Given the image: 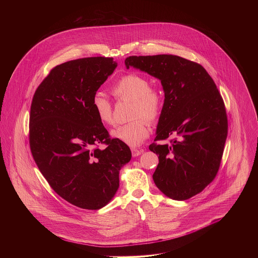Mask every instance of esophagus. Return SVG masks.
I'll use <instances>...</instances> for the list:
<instances>
[{"mask_svg":"<svg viewBox=\"0 0 258 258\" xmlns=\"http://www.w3.org/2000/svg\"><path fill=\"white\" fill-rule=\"evenodd\" d=\"M142 153H143V150H138V149H135V148L132 149V154H133L134 158L140 156Z\"/></svg>","mask_w":258,"mask_h":258,"instance_id":"esophagus-1","label":"esophagus"}]
</instances>
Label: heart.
<instances>
[{
  "label": "heart",
  "instance_id": "b5f03b06",
  "mask_svg": "<svg viewBox=\"0 0 258 258\" xmlns=\"http://www.w3.org/2000/svg\"><path fill=\"white\" fill-rule=\"evenodd\" d=\"M111 94L117 100L132 101L128 123L120 124L111 132V137L132 147L139 146L149 136L146 120L155 122L160 117L163 97L156 88H151L146 77L137 74L123 75L111 88ZM98 120L103 124L113 123V109L110 101L97 94L92 100Z\"/></svg>",
  "mask_w": 258,
  "mask_h": 258
}]
</instances>
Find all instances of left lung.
<instances>
[{
    "label": "left lung",
    "mask_w": 258,
    "mask_h": 258,
    "mask_svg": "<svg viewBox=\"0 0 258 258\" xmlns=\"http://www.w3.org/2000/svg\"><path fill=\"white\" fill-rule=\"evenodd\" d=\"M131 67L158 78L164 102L153 143L159 155L153 179L160 191L174 200L201 192L216 177L227 137V117L221 94L199 63L175 55L131 56Z\"/></svg>",
    "instance_id": "1"
}]
</instances>
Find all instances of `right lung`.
Masks as SVG:
<instances>
[{"instance_id": "1", "label": "right lung", "mask_w": 258, "mask_h": 258, "mask_svg": "<svg viewBox=\"0 0 258 258\" xmlns=\"http://www.w3.org/2000/svg\"><path fill=\"white\" fill-rule=\"evenodd\" d=\"M117 68L91 57L55 67L37 87L30 114V147L50 186L74 206L98 210L119 188V172L132 159L126 144L109 138L92 100ZM98 144L107 148L100 150Z\"/></svg>"}]
</instances>
